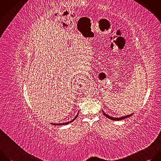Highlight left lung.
<instances>
[{"label": "left lung", "mask_w": 161, "mask_h": 161, "mask_svg": "<svg viewBox=\"0 0 161 161\" xmlns=\"http://www.w3.org/2000/svg\"><path fill=\"white\" fill-rule=\"evenodd\" d=\"M102 112H103V114H104L105 116H106L108 118H109V119H112V120H115V121H119V120H121V119H125V118H128V117H130V116H131V115H133V114H130V115H126V116H121V117H116V118H115V117H112V116H109L108 115H107V114H106L103 111V110H102Z\"/></svg>", "instance_id": "left-lung-1"}]
</instances>
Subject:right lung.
<instances>
[{
    "label": "right lung",
    "instance_id": "right-lung-1",
    "mask_svg": "<svg viewBox=\"0 0 161 161\" xmlns=\"http://www.w3.org/2000/svg\"><path fill=\"white\" fill-rule=\"evenodd\" d=\"M79 114V112H78V113H77V115L72 119H71L70 121H68V122H65V123H51V125H59V126H60V125H68L69 123H71V122H72L73 121H74L75 119H76V118L77 117V115Z\"/></svg>",
    "mask_w": 161,
    "mask_h": 161
}]
</instances>
